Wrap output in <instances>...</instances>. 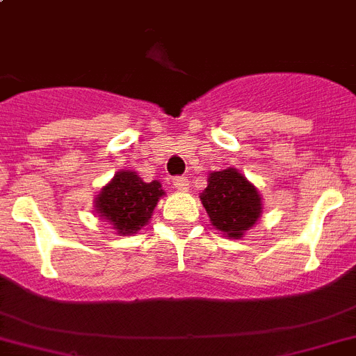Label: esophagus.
<instances>
[{
	"label": "esophagus",
	"mask_w": 356,
	"mask_h": 356,
	"mask_svg": "<svg viewBox=\"0 0 356 356\" xmlns=\"http://www.w3.org/2000/svg\"><path fill=\"white\" fill-rule=\"evenodd\" d=\"M174 186L181 191H186L190 188V181L186 177H174Z\"/></svg>",
	"instance_id": "34e87169"
}]
</instances>
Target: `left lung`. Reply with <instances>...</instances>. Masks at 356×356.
Here are the masks:
<instances>
[{"label":"left lung","instance_id":"1","mask_svg":"<svg viewBox=\"0 0 356 356\" xmlns=\"http://www.w3.org/2000/svg\"><path fill=\"white\" fill-rule=\"evenodd\" d=\"M209 222L227 238L238 240L254 227L264 213L258 188L236 168L209 172L208 186L200 193Z\"/></svg>","mask_w":356,"mask_h":356}]
</instances>
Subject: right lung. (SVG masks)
<instances>
[{"label":"right lung","instance_id":"1","mask_svg":"<svg viewBox=\"0 0 356 356\" xmlns=\"http://www.w3.org/2000/svg\"><path fill=\"white\" fill-rule=\"evenodd\" d=\"M165 190L159 181L145 182L132 170L114 174L95 199V213L107 222L118 236H131L152 218Z\"/></svg>","mask_w":356,"mask_h":356}]
</instances>
